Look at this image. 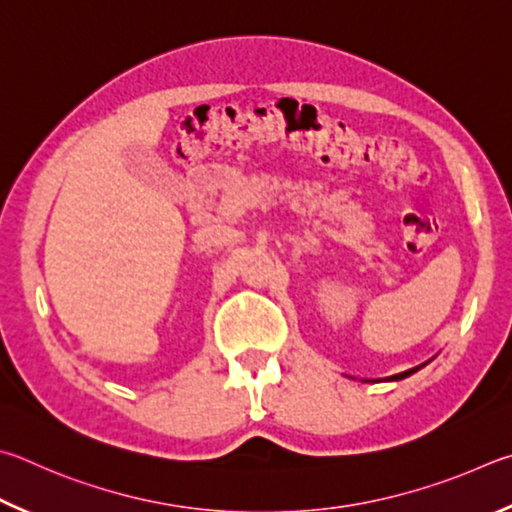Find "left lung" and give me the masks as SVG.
<instances>
[{"label": "left lung", "instance_id": "left-lung-1", "mask_svg": "<svg viewBox=\"0 0 512 512\" xmlns=\"http://www.w3.org/2000/svg\"><path fill=\"white\" fill-rule=\"evenodd\" d=\"M429 362L432 360H427L425 364H420V366H414V369H409V371H402V373H396V375H391V378H384L387 382H398V380H405V378H409V375H414L416 371H420L423 369V366H427ZM362 382H380V380H362Z\"/></svg>", "mask_w": 512, "mask_h": 512}]
</instances>
